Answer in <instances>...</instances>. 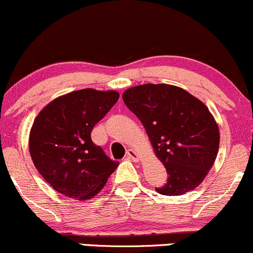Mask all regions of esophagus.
Returning a JSON list of instances; mask_svg holds the SVG:
<instances>
[{"mask_svg":"<svg viewBox=\"0 0 253 253\" xmlns=\"http://www.w3.org/2000/svg\"><path fill=\"white\" fill-rule=\"evenodd\" d=\"M127 158L130 159V161H133V162L140 161V156H139V153L132 149L127 151Z\"/></svg>","mask_w":253,"mask_h":253,"instance_id":"1","label":"esophagus"}]
</instances>
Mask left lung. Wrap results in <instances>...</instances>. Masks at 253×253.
Returning <instances> with one entry per match:
<instances>
[{
  "label": "left lung",
  "instance_id": "left-lung-1",
  "mask_svg": "<svg viewBox=\"0 0 253 253\" xmlns=\"http://www.w3.org/2000/svg\"><path fill=\"white\" fill-rule=\"evenodd\" d=\"M123 100L143 124L169 175L157 193L182 195L199 187L215 162L220 143L208 107L184 89L164 83L132 86Z\"/></svg>",
  "mask_w": 253,
  "mask_h": 253
}]
</instances>
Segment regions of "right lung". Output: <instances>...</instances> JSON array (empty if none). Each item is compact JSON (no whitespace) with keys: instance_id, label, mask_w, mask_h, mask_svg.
<instances>
[{"instance_id":"add662e5","label":"right lung","mask_w":253,"mask_h":253,"mask_svg":"<svg viewBox=\"0 0 253 253\" xmlns=\"http://www.w3.org/2000/svg\"><path fill=\"white\" fill-rule=\"evenodd\" d=\"M115 90L86 88L54 98L30 132L34 167L48 184L74 200L97 195L119 163L91 140V130L118 102Z\"/></svg>"}]
</instances>
